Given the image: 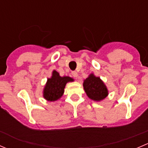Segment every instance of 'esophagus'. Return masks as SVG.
I'll use <instances>...</instances> for the list:
<instances>
[{
    "instance_id": "1",
    "label": "esophagus",
    "mask_w": 148,
    "mask_h": 148,
    "mask_svg": "<svg viewBox=\"0 0 148 148\" xmlns=\"http://www.w3.org/2000/svg\"><path fill=\"white\" fill-rule=\"evenodd\" d=\"M71 75H72L74 78H77V77H78V73L76 71H73L72 72H71Z\"/></svg>"
}]
</instances>
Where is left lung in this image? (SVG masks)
Listing matches in <instances>:
<instances>
[{"label": "left lung", "instance_id": "left-lung-1", "mask_svg": "<svg viewBox=\"0 0 148 148\" xmlns=\"http://www.w3.org/2000/svg\"><path fill=\"white\" fill-rule=\"evenodd\" d=\"M83 86L86 95L92 100L101 101L108 95V91L103 82L92 74L84 81Z\"/></svg>", "mask_w": 148, "mask_h": 148}]
</instances>
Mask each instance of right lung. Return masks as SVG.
Returning <instances> with one entry per match:
<instances>
[{
	"label": "right lung",
	"instance_id": "1",
	"mask_svg": "<svg viewBox=\"0 0 148 148\" xmlns=\"http://www.w3.org/2000/svg\"><path fill=\"white\" fill-rule=\"evenodd\" d=\"M74 79L69 77H60L56 71L52 73L51 78L48 79L44 89V97L48 101L53 102L59 99L63 95L66 84L73 82Z\"/></svg>",
	"mask_w": 148,
	"mask_h": 148
}]
</instances>
